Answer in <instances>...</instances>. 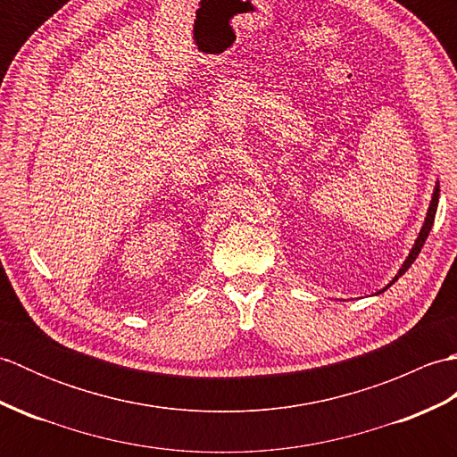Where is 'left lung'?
Listing matches in <instances>:
<instances>
[{
	"mask_svg": "<svg viewBox=\"0 0 457 457\" xmlns=\"http://www.w3.org/2000/svg\"><path fill=\"white\" fill-rule=\"evenodd\" d=\"M438 200H440V187H436V190H434V196H432V202H430V208H428V213H426L424 226H422V229H420V236H419V239H416V244H414V247H412V251H411V255L406 257L404 265L401 267L399 275L395 277V280H399V277H403V275L406 273V270H409V267L414 263V259L419 257L420 249H422V245H424V241H426V237H428L430 229H432V226H434V218H436V208H438ZM395 280H393V283H395Z\"/></svg>",
	"mask_w": 457,
	"mask_h": 457,
	"instance_id": "obj_1",
	"label": "left lung"
}]
</instances>
